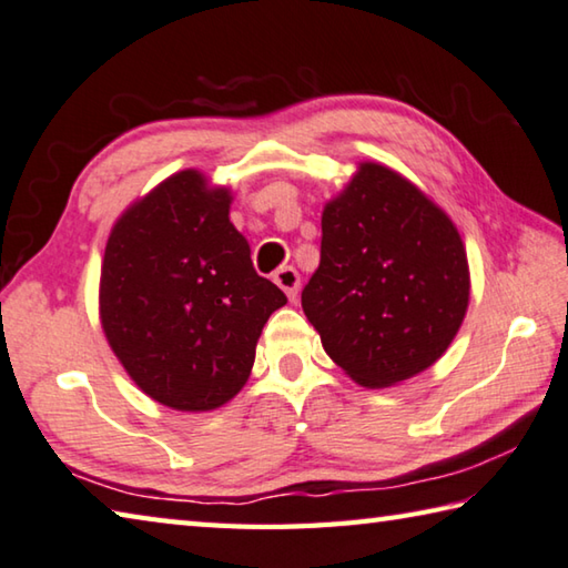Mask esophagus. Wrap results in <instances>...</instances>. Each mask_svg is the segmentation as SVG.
Masks as SVG:
<instances>
[{
	"label": "esophagus",
	"mask_w": 568,
	"mask_h": 568,
	"mask_svg": "<svg viewBox=\"0 0 568 568\" xmlns=\"http://www.w3.org/2000/svg\"><path fill=\"white\" fill-rule=\"evenodd\" d=\"M275 283L283 287L285 295L291 297V301H297V291H301V275H297L295 267L285 265L281 271L275 273Z\"/></svg>",
	"instance_id": "1"
}]
</instances>
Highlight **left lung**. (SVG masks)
<instances>
[{"label":"left lung","instance_id":"left-lung-1","mask_svg":"<svg viewBox=\"0 0 568 568\" xmlns=\"http://www.w3.org/2000/svg\"><path fill=\"white\" fill-rule=\"evenodd\" d=\"M467 303L455 223L399 173L359 163L325 205L320 265L303 287L325 353L357 385H397L442 357Z\"/></svg>","mask_w":568,"mask_h":568}]
</instances>
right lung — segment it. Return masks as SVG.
<instances>
[{
    "label": "right lung",
    "mask_w": 568,
    "mask_h": 568,
    "mask_svg": "<svg viewBox=\"0 0 568 568\" xmlns=\"http://www.w3.org/2000/svg\"><path fill=\"white\" fill-rule=\"evenodd\" d=\"M229 209V191L181 171L133 203L106 243V339L133 383L173 409L205 412L239 395L263 325L287 303L255 273Z\"/></svg>",
    "instance_id": "right-lung-1"
}]
</instances>
